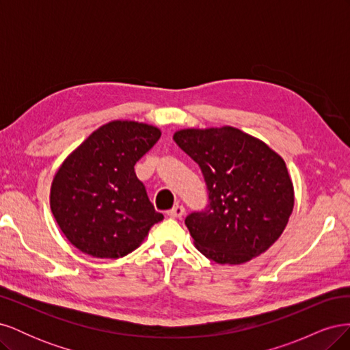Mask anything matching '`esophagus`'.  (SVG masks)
<instances>
[{
  "mask_svg": "<svg viewBox=\"0 0 350 350\" xmlns=\"http://www.w3.org/2000/svg\"><path fill=\"white\" fill-rule=\"evenodd\" d=\"M184 213H185L184 206L176 204L174 208H171V210L167 211V216H171V217H183Z\"/></svg>",
  "mask_w": 350,
  "mask_h": 350,
  "instance_id": "1",
  "label": "esophagus"
}]
</instances>
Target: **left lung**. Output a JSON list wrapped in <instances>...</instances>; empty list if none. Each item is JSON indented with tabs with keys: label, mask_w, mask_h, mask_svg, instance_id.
<instances>
[{
	"label": "left lung",
	"mask_w": 350,
	"mask_h": 350,
	"mask_svg": "<svg viewBox=\"0 0 350 350\" xmlns=\"http://www.w3.org/2000/svg\"><path fill=\"white\" fill-rule=\"evenodd\" d=\"M174 140L198 163L208 189L207 208L185 219L197 250L230 266L266 252L280 238L295 204L283 157L229 125L184 129Z\"/></svg>",
	"instance_id": "1"
}]
</instances>
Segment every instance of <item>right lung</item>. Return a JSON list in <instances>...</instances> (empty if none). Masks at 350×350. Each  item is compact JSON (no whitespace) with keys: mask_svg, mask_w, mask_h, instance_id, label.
<instances>
[{"mask_svg":"<svg viewBox=\"0 0 350 350\" xmlns=\"http://www.w3.org/2000/svg\"><path fill=\"white\" fill-rule=\"evenodd\" d=\"M157 126L115 120L93 131L61 163L49 204L74 247L96 258H120L142 245L163 219L134 165L161 139Z\"/></svg>","mask_w":350,"mask_h":350,"instance_id":"right-lung-1","label":"right lung"}]
</instances>
